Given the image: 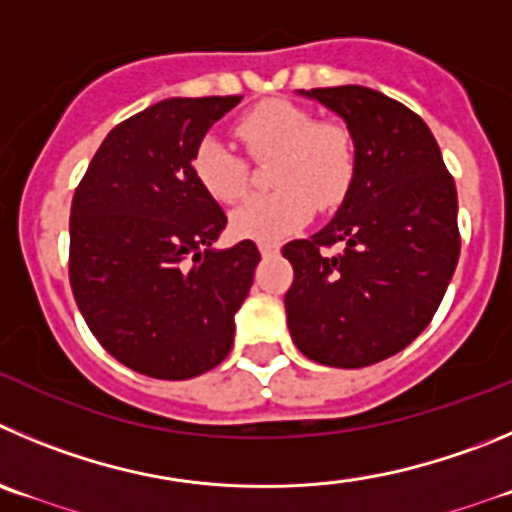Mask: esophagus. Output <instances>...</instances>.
Listing matches in <instances>:
<instances>
[{
    "mask_svg": "<svg viewBox=\"0 0 512 512\" xmlns=\"http://www.w3.org/2000/svg\"><path fill=\"white\" fill-rule=\"evenodd\" d=\"M260 252H262V257L278 255L280 245H278V242H260Z\"/></svg>",
    "mask_w": 512,
    "mask_h": 512,
    "instance_id": "34e87169",
    "label": "esophagus"
}]
</instances>
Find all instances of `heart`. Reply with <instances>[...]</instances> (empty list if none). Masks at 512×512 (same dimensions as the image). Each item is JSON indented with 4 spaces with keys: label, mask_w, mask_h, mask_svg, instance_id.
<instances>
[{
    "label": "heart",
    "mask_w": 512,
    "mask_h": 512,
    "mask_svg": "<svg viewBox=\"0 0 512 512\" xmlns=\"http://www.w3.org/2000/svg\"><path fill=\"white\" fill-rule=\"evenodd\" d=\"M247 156L267 161L278 189L252 194L229 214L237 237L280 242L310 222L315 207L336 209L356 179V141L346 123L318 121L305 105L272 98L234 123ZM191 174L214 202L232 204L250 184V161L222 141L204 138L191 156Z\"/></svg>",
    "instance_id": "b5f03b06"
}]
</instances>
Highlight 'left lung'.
<instances>
[{
    "instance_id": "8db88e82",
    "label": "left lung",
    "mask_w": 512,
    "mask_h": 512,
    "mask_svg": "<svg viewBox=\"0 0 512 512\" xmlns=\"http://www.w3.org/2000/svg\"><path fill=\"white\" fill-rule=\"evenodd\" d=\"M356 141V179L328 227L293 240L290 336L323 366L361 369L407 348L437 313L460 257L455 179L427 123L361 85L313 88ZM336 244L343 253L328 256Z\"/></svg>"
}]
</instances>
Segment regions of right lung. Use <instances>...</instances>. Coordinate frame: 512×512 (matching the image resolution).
I'll list each match as a JSON object with an SVG mask.
<instances>
[{"mask_svg": "<svg viewBox=\"0 0 512 512\" xmlns=\"http://www.w3.org/2000/svg\"><path fill=\"white\" fill-rule=\"evenodd\" d=\"M242 95L169 98L118 123L70 207L68 275L100 346L151 379L222 364L252 288V240L212 250L227 214L191 174V156Z\"/></svg>", "mask_w": 512, "mask_h": 512, "instance_id": "right-lung-1", "label": "right lung"}]
</instances>
